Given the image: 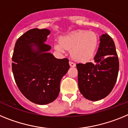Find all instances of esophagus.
Returning a JSON list of instances; mask_svg holds the SVG:
<instances>
[{
	"instance_id": "34e87169",
	"label": "esophagus",
	"mask_w": 128,
	"mask_h": 128,
	"mask_svg": "<svg viewBox=\"0 0 128 128\" xmlns=\"http://www.w3.org/2000/svg\"><path fill=\"white\" fill-rule=\"evenodd\" d=\"M69 63H70V66L71 67H75V66H76V64L74 62H72V61H70Z\"/></svg>"
}]
</instances>
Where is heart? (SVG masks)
I'll return each instance as SVG.
<instances>
[{
    "label": "heart",
    "instance_id": "heart-1",
    "mask_svg": "<svg viewBox=\"0 0 128 128\" xmlns=\"http://www.w3.org/2000/svg\"><path fill=\"white\" fill-rule=\"evenodd\" d=\"M97 44V36L93 32L78 30L72 32L60 38V42L55 43V48L58 52H64L71 50L73 59L86 62L92 57Z\"/></svg>",
    "mask_w": 128,
    "mask_h": 128
}]
</instances>
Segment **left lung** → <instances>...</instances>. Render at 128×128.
Listing matches in <instances>:
<instances>
[{"instance_id": "1", "label": "left lung", "mask_w": 128, "mask_h": 128, "mask_svg": "<svg viewBox=\"0 0 128 128\" xmlns=\"http://www.w3.org/2000/svg\"><path fill=\"white\" fill-rule=\"evenodd\" d=\"M80 92L87 99L97 101L110 93L117 79L119 62L114 41L107 33L100 36L93 62L76 64Z\"/></svg>"}]
</instances>
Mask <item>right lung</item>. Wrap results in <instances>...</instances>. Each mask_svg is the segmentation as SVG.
I'll return each instance as SVG.
<instances>
[{"label":"right lung","instance_id":"right-lung-1","mask_svg":"<svg viewBox=\"0 0 128 128\" xmlns=\"http://www.w3.org/2000/svg\"><path fill=\"white\" fill-rule=\"evenodd\" d=\"M48 29L34 28L20 36L15 43L12 71L18 88L29 100L39 105L57 98L62 78L70 69L68 58L58 59L49 53L45 44Z\"/></svg>","mask_w":128,"mask_h":128}]
</instances>
